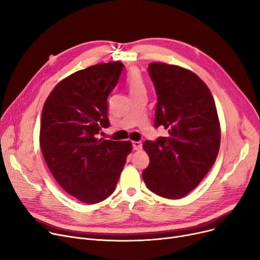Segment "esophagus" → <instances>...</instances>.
Instances as JSON below:
<instances>
[{
    "instance_id": "34e87169",
    "label": "esophagus",
    "mask_w": 260,
    "mask_h": 260,
    "mask_svg": "<svg viewBox=\"0 0 260 260\" xmlns=\"http://www.w3.org/2000/svg\"><path fill=\"white\" fill-rule=\"evenodd\" d=\"M133 148L135 149V151H140V149L142 148V143L140 141H134Z\"/></svg>"
}]
</instances>
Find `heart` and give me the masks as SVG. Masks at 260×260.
Returning <instances> with one entry per match:
<instances>
[{
    "label": "heart",
    "mask_w": 260,
    "mask_h": 260,
    "mask_svg": "<svg viewBox=\"0 0 260 260\" xmlns=\"http://www.w3.org/2000/svg\"><path fill=\"white\" fill-rule=\"evenodd\" d=\"M127 85H128V89H129L131 94L145 90L144 82L142 80L141 75L138 72H133L129 75L128 80H127Z\"/></svg>",
    "instance_id": "heart-1"
}]
</instances>
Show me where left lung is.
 <instances>
[{"mask_svg":"<svg viewBox=\"0 0 260 260\" xmlns=\"http://www.w3.org/2000/svg\"><path fill=\"white\" fill-rule=\"evenodd\" d=\"M156 93L155 127L167 137L146 140L149 165L142 178L149 190L180 199L193 190L211 170L220 146V125L213 95L194 73L166 63L148 65Z\"/></svg>","mask_w":260,"mask_h":260,"instance_id":"left-lung-1","label":"left lung"}]
</instances>
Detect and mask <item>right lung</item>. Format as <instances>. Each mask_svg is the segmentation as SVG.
<instances>
[{
  "instance_id": "right-lung-1",
  "label": "right lung",
  "mask_w": 260,
  "mask_h": 260,
  "mask_svg": "<svg viewBox=\"0 0 260 260\" xmlns=\"http://www.w3.org/2000/svg\"><path fill=\"white\" fill-rule=\"evenodd\" d=\"M121 62L89 66L52 89L42 111L40 145L54 179L78 200L111 196L132 152L129 141L98 139L109 126L107 98L121 78Z\"/></svg>"
}]
</instances>
